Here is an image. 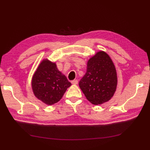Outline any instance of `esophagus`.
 <instances>
[{"label": "esophagus", "instance_id": "1", "mask_svg": "<svg viewBox=\"0 0 150 150\" xmlns=\"http://www.w3.org/2000/svg\"><path fill=\"white\" fill-rule=\"evenodd\" d=\"M72 84H78V80H73L71 81Z\"/></svg>", "mask_w": 150, "mask_h": 150}]
</instances>
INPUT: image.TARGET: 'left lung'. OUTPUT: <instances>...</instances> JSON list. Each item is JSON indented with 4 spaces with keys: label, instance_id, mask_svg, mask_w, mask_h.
I'll return each mask as SVG.
<instances>
[{
    "label": "left lung",
    "instance_id": "8db88e82",
    "mask_svg": "<svg viewBox=\"0 0 150 150\" xmlns=\"http://www.w3.org/2000/svg\"><path fill=\"white\" fill-rule=\"evenodd\" d=\"M117 86L115 66L104 51L97 52L88 60L86 73L79 87L88 100L94 105L103 104L114 95Z\"/></svg>",
    "mask_w": 150,
    "mask_h": 150
}]
</instances>
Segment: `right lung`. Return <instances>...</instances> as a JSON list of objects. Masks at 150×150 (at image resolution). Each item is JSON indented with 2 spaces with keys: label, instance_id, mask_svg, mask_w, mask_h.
I'll list each match as a JSON object with an SVG mask.
<instances>
[{
  "label": "right lung",
  "instance_id": "right-lung-1",
  "mask_svg": "<svg viewBox=\"0 0 150 150\" xmlns=\"http://www.w3.org/2000/svg\"><path fill=\"white\" fill-rule=\"evenodd\" d=\"M71 84L60 72L55 62L44 59L38 66L31 79L33 94L47 105H53L61 99Z\"/></svg>",
  "mask_w": 150,
  "mask_h": 150
}]
</instances>
